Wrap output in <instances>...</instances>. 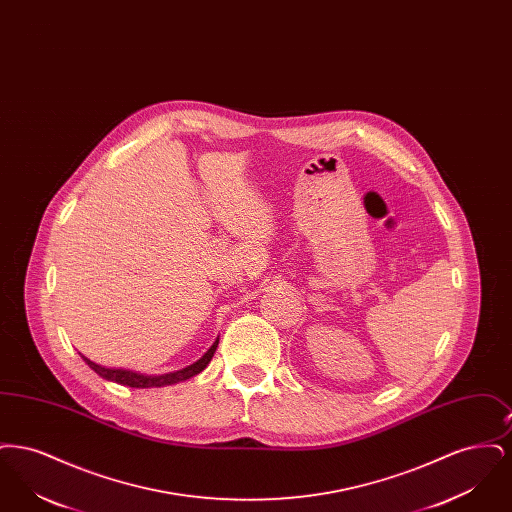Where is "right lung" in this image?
Listing matches in <instances>:
<instances>
[{
    "label": "right lung",
    "instance_id": "add662e5",
    "mask_svg": "<svg viewBox=\"0 0 512 512\" xmlns=\"http://www.w3.org/2000/svg\"><path fill=\"white\" fill-rule=\"evenodd\" d=\"M219 347V340L215 341L211 345V349L197 361L194 365L186 366L182 370H176L171 374H163V376H144V374H138V372H132V370H122V368H105V366L96 365L92 363L90 359L82 357L86 361V365L90 366L96 374H99L101 378L105 380H111V382H117L122 386H128V388H161V386H171L176 382H182V380H188L195 374H199L205 366L211 363L215 351Z\"/></svg>",
    "mask_w": 512,
    "mask_h": 512
}]
</instances>
